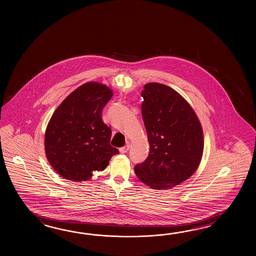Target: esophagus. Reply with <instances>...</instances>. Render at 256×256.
<instances>
[{
  "mask_svg": "<svg viewBox=\"0 0 256 256\" xmlns=\"http://www.w3.org/2000/svg\"><path fill=\"white\" fill-rule=\"evenodd\" d=\"M129 148H130V144H126L124 147H120V154H126V152H128V150H129Z\"/></svg>",
  "mask_w": 256,
  "mask_h": 256,
  "instance_id": "esophagus-1",
  "label": "esophagus"
}]
</instances>
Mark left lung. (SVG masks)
I'll return each mask as SVG.
<instances>
[{
    "instance_id": "8db88e82",
    "label": "left lung",
    "mask_w": 256,
    "mask_h": 256,
    "mask_svg": "<svg viewBox=\"0 0 256 256\" xmlns=\"http://www.w3.org/2000/svg\"><path fill=\"white\" fill-rule=\"evenodd\" d=\"M142 97V116L150 148L134 172L154 190L171 188L194 174L200 163L202 126L185 98L166 85L148 83Z\"/></svg>"
}]
</instances>
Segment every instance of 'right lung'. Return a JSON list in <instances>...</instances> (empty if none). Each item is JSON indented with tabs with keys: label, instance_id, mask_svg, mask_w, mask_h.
Returning a JSON list of instances; mask_svg holds the SVG:
<instances>
[{
	"label": "right lung",
	"instance_id": "add662e5",
	"mask_svg": "<svg viewBox=\"0 0 256 256\" xmlns=\"http://www.w3.org/2000/svg\"><path fill=\"white\" fill-rule=\"evenodd\" d=\"M112 97L110 88L88 82L71 92L54 110L46 130L49 163L66 180L85 181L102 171L112 156V130L102 122V110Z\"/></svg>",
	"mask_w": 256,
	"mask_h": 256
}]
</instances>
